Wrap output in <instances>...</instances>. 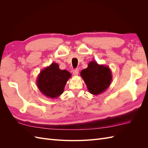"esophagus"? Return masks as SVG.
<instances>
[{
  "mask_svg": "<svg viewBox=\"0 0 148 148\" xmlns=\"http://www.w3.org/2000/svg\"><path fill=\"white\" fill-rule=\"evenodd\" d=\"M78 72H79V70L78 69H77L73 71V74L75 76H77L78 75Z\"/></svg>",
  "mask_w": 148,
  "mask_h": 148,
  "instance_id": "1",
  "label": "esophagus"
}]
</instances>
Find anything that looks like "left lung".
<instances>
[{
	"label": "left lung",
	"instance_id": "1",
	"mask_svg": "<svg viewBox=\"0 0 148 148\" xmlns=\"http://www.w3.org/2000/svg\"><path fill=\"white\" fill-rule=\"evenodd\" d=\"M80 75L89 92L94 95L104 92L109 87L112 79L109 67L98 64L95 60L89 62L87 68L82 70Z\"/></svg>",
	"mask_w": 148,
	"mask_h": 148
}]
</instances>
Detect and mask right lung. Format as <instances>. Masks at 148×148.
<instances>
[{
	"label": "right lung",
	"instance_id": "add662e5",
	"mask_svg": "<svg viewBox=\"0 0 148 148\" xmlns=\"http://www.w3.org/2000/svg\"><path fill=\"white\" fill-rule=\"evenodd\" d=\"M71 77L69 71L60 70L59 65L53 62L41 71L36 79L37 86L45 96L57 98L64 92L65 84Z\"/></svg>",
	"mask_w": 148,
	"mask_h": 148
}]
</instances>
